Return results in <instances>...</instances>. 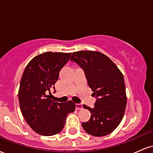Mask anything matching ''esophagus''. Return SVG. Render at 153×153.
Here are the masks:
<instances>
[{
    "instance_id": "obj_1",
    "label": "esophagus",
    "mask_w": 153,
    "mask_h": 153,
    "mask_svg": "<svg viewBox=\"0 0 153 153\" xmlns=\"http://www.w3.org/2000/svg\"><path fill=\"white\" fill-rule=\"evenodd\" d=\"M75 109L76 110H81L82 109V106L80 103H76L75 104Z\"/></svg>"
}]
</instances>
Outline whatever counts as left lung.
Masks as SVG:
<instances>
[{
    "instance_id": "obj_1",
    "label": "left lung",
    "mask_w": 153,
    "mask_h": 153,
    "mask_svg": "<svg viewBox=\"0 0 153 153\" xmlns=\"http://www.w3.org/2000/svg\"><path fill=\"white\" fill-rule=\"evenodd\" d=\"M71 60L83 70L93 96L96 99L94 108L82 106L91 111V115L88 122L82 123V128L95 137L109 134L120 124L127 105L122 73L106 55L99 52H75Z\"/></svg>"
}]
</instances>
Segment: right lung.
Here are the masks:
<instances>
[{
  "mask_svg": "<svg viewBox=\"0 0 153 153\" xmlns=\"http://www.w3.org/2000/svg\"><path fill=\"white\" fill-rule=\"evenodd\" d=\"M71 53L47 52L36 56L26 67L21 79L19 101L23 117L35 132L52 136L62 130L67 116L75 103L54 102L46 94L54 89L59 73ZM55 92V91H54Z\"/></svg>",
  "mask_w": 153,
  "mask_h": 153,
  "instance_id": "1",
  "label": "right lung"
}]
</instances>
